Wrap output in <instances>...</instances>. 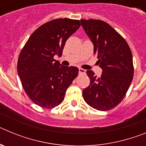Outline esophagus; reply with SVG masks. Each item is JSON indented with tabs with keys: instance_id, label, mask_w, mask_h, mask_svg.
Here are the masks:
<instances>
[{
	"instance_id": "34e87169",
	"label": "esophagus",
	"mask_w": 146,
	"mask_h": 146,
	"mask_svg": "<svg viewBox=\"0 0 146 146\" xmlns=\"http://www.w3.org/2000/svg\"><path fill=\"white\" fill-rule=\"evenodd\" d=\"M86 71L85 69H82V68H79V73L80 74H85Z\"/></svg>"
}]
</instances>
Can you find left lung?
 Instances as JSON below:
<instances>
[{"mask_svg":"<svg viewBox=\"0 0 146 146\" xmlns=\"http://www.w3.org/2000/svg\"><path fill=\"white\" fill-rule=\"evenodd\" d=\"M80 22L102 69L100 77L91 70L86 72L90 85L82 91L83 99L94 109L109 110L122 101L133 79L132 54L124 38L107 23L97 20Z\"/></svg>","mask_w":146,"mask_h":146,"instance_id":"left-lung-1","label":"left lung"}]
</instances>
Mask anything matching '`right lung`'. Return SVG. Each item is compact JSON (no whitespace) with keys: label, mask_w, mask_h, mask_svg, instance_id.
Listing matches in <instances>:
<instances>
[{"label":"right lung","mask_w":146,"mask_h":146,"mask_svg":"<svg viewBox=\"0 0 146 146\" xmlns=\"http://www.w3.org/2000/svg\"><path fill=\"white\" fill-rule=\"evenodd\" d=\"M80 26V20L56 19L37 28L22 50L17 72L23 89L36 104L52 108L64 101L66 91L78 75L75 66H64L61 56L66 40Z\"/></svg>","instance_id":"right-lung-1"}]
</instances>
